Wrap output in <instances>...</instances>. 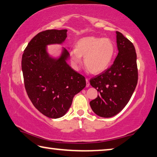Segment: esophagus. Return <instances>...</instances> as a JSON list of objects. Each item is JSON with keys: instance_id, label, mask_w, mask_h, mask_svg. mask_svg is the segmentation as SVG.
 I'll return each mask as SVG.
<instances>
[{"instance_id": "1", "label": "esophagus", "mask_w": 157, "mask_h": 157, "mask_svg": "<svg viewBox=\"0 0 157 157\" xmlns=\"http://www.w3.org/2000/svg\"><path fill=\"white\" fill-rule=\"evenodd\" d=\"M89 85H90V83H89V79L86 78V87H89Z\"/></svg>"}]
</instances>
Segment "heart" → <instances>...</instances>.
<instances>
[{
  "mask_svg": "<svg viewBox=\"0 0 157 157\" xmlns=\"http://www.w3.org/2000/svg\"><path fill=\"white\" fill-rule=\"evenodd\" d=\"M115 47L109 38L89 36L79 39L76 48L70 51V56L75 68L82 63L84 56V65L93 74H98L108 68L113 60Z\"/></svg>",
  "mask_w": 157,
  "mask_h": 157,
  "instance_id": "1",
  "label": "heart"
}]
</instances>
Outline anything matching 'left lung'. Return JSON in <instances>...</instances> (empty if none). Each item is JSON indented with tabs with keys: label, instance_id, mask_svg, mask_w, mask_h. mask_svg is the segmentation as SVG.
<instances>
[{
	"label": "left lung",
	"instance_id": "obj_1",
	"mask_svg": "<svg viewBox=\"0 0 157 157\" xmlns=\"http://www.w3.org/2000/svg\"><path fill=\"white\" fill-rule=\"evenodd\" d=\"M118 54L110 68L90 79L99 95L90 102L94 113L101 117H112L123 110L138 83L137 56L133 43L117 31Z\"/></svg>",
	"mask_w": 157,
	"mask_h": 157
}]
</instances>
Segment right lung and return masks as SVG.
I'll list each match as a JSON object with an SVG mask.
<instances>
[{"mask_svg": "<svg viewBox=\"0 0 157 157\" xmlns=\"http://www.w3.org/2000/svg\"><path fill=\"white\" fill-rule=\"evenodd\" d=\"M67 30H47L29 42L22 55L21 70L29 98L38 111L49 118L63 117L71 108L75 95L86 86L84 77L67 61L70 54L62 47L57 57L50 56L47 45L62 44Z\"/></svg>", "mask_w": 157, "mask_h": 157, "instance_id": "right-lung-1", "label": "right lung"}]
</instances>
